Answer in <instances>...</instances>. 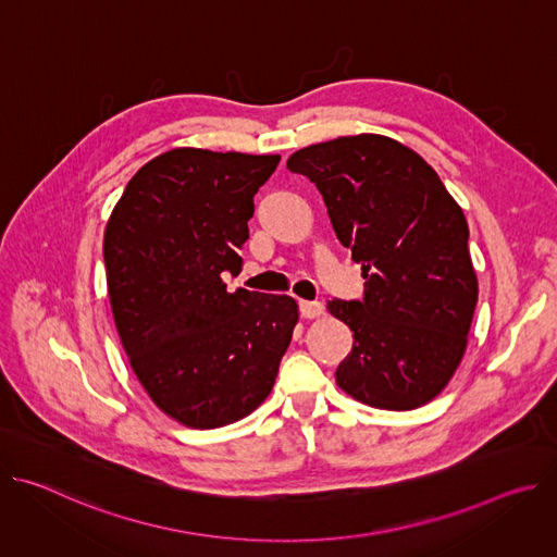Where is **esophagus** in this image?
<instances>
[{
    "label": "esophagus",
    "instance_id": "esophagus-1",
    "mask_svg": "<svg viewBox=\"0 0 557 557\" xmlns=\"http://www.w3.org/2000/svg\"><path fill=\"white\" fill-rule=\"evenodd\" d=\"M324 312V306L320 301H299V314L304 320H314Z\"/></svg>",
    "mask_w": 557,
    "mask_h": 557
}]
</instances>
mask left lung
Segmentation results:
<instances>
[{
	"instance_id": "left-lung-1",
	"label": "left lung",
	"mask_w": 557,
	"mask_h": 557,
	"mask_svg": "<svg viewBox=\"0 0 557 557\" xmlns=\"http://www.w3.org/2000/svg\"><path fill=\"white\" fill-rule=\"evenodd\" d=\"M286 168L320 189L366 280L361 299L329 301L355 337L337 385L381 410L432 401L462 359L479 301L462 209L417 151L379 134L304 147Z\"/></svg>"
}]
</instances>
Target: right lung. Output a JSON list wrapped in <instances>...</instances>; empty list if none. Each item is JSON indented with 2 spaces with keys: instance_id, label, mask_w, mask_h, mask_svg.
I'll list each match as a JSON object with an SVG mask.
<instances>
[{
  "instance_id": "obj_1",
  "label": "right lung",
  "mask_w": 557,
  "mask_h": 557,
  "mask_svg": "<svg viewBox=\"0 0 557 557\" xmlns=\"http://www.w3.org/2000/svg\"><path fill=\"white\" fill-rule=\"evenodd\" d=\"M280 156L178 147L127 183L106 226L108 293L121 344L151 401L213 430L269 396L297 324L288 295L237 288L253 196Z\"/></svg>"
}]
</instances>
